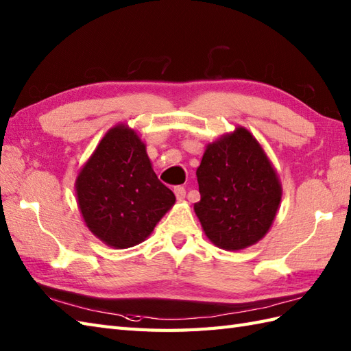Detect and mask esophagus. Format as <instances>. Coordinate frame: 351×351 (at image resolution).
Wrapping results in <instances>:
<instances>
[{
	"label": "esophagus",
	"mask_w": 351,
	"mask_h": 351,
	"mask_svg": "<svg viewBox=\"0 0 351 351\" xmlns=\"http://www.w3.org/2000/svg\"><path fill=\"white\" fill-rule=\"evenodd\" d=\"M175 195H176V199L178 200H182V199H185V189H184V186H181V185H179V186H175Z\"/></svg>",
	"instance_id": "34e87169"
}]
</instances>
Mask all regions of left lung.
<instances>
[{"label": "left lung", "instance_id": "obj_1", "mask_svg": "<svg viewBox=\"0 0 351 351\" xmlns=\"http://www.w3.org/2000/svg\"><path fill=\"white\" fill-rule=\"evenodd\" d=\"M194 213L214 245L238 251L271 229L282 189L263 148L247 128L209 143L197 167Z\"/></svg>", "mask_w": 351, "mask_h": 351}]
</instances>
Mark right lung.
<instances>
[{"label": "right lung", "mask_w": 351, "mask_h": 351, "mask_svg": "<svg viewBox=\"0 0 351 351\" xmlns=\"http://www.w3.org/2000/svg\"><path fill=\"white\" fill-rule=\"evenodd\" d=\"M76 195L88 229L118 250L148 238L176 200L158 181L141 137L124 124L104 134L80 169Z\"/></svg>", "instance_id": "add662e5"}]
</instances>
